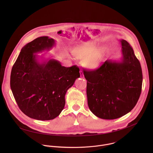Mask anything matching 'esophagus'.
I'll list each match as a JSON object with an SVG mask.
<instances>
[{
    "label": "esophagus",
    "instance_id": "esophagus-1",
    "mask_svg": "<svg viewBox=\"0 0 153 153\" xmlns=\"http://www.w3.org/2000/svg\"><path fill=\"white\" fill-rule=\"evenodd\" d=\"M80 77H81L82 78H83V77H84L83 73V72H82V71H80Z\"/></svg>",
    "mask_w": 153,
    "mask_h": 153
}]
</instances>
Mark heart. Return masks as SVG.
<instances>
[{"label": "heart", "mask_w": 153, "mask_h": 153, "mask_svg": "<svg viewBox=\"0 0 153 153\" xmlns=\"http://www.w3.org/2000/svg\"><path fill=\"white\" fill-rule=\"evenodd\" d=\"M97 47L98 43L94 41L86 42L74 48V54L77 58L85 59L86 68L97 69L103 62L106 52L104 47Z\"/></svg>", "instance_id": "obj_1"}]
</instances>
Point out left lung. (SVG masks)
I'll return each instance as SVG.
<instances>
[{
	"label": "left lung",
	"mask_w": 153,
	"mask_h": 153,
	"mask_svg": "<svg viewBox=\"0 0 153 153\" xmlns=\"http://www.w3.org/2000/svg\"><path fill=\"white\" fill-rule=\"evenodd\" d=\"M119 42L120 58L106 60L96 70L83 71L88 107L103 119H117L130 112L142 91L140 63L129 43L123 39Z\"/></svg>",
	"instance_id": "left-lung-1"
}]
</instances>
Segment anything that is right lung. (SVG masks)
<instances>
[{
	"label": "right lung",
	"mask_w": 153,
	"mask_h": 153,
	"mask_svg": "<svg viewBox=\"0 0 153 153\" xmlns=\"http://www.w3.org/2000/svg\"><path fill=\"white\" fill-rule=\"evenodd\" d=\"M54 39L37 37L22 48L11 70L10 86L14 97L25 115L39 120L57 117L65 106L67 90L79 78V68L65 67L45 54L51 50Z\"/></svg>",
	"instance_id": "right-lung-1"
}]
</instances>
